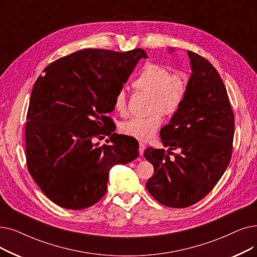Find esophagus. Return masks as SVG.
<instances>
[{
  "label": "esophagus",
  "mask_w": 257,
  "mask_h": 257,
  "mask_svg": "<svg viewBox=\"0 0 257 257\" xmlns=\"http://www.w3.org/2000/svg\"><path fill=\"white\" fill-rule=\"evenodd\" d=\"M145 149H146V145L143 144V143H140V147H139V152H140V155H143L144 154V151Z\"/></svg>",
  "instance_id": "34e87169"
}]
</instances>
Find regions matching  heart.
<instances>
[{
  "mask_svg": "<svg viewBox=\"0 0 257 257\" xmlns=\"http://www.w3.org/2000/svg\"><path fill=\"white\" fill-rule=\"evenodd\" d=\"M132 85L137 90L150 94L151 114L147 117H132L122 122L120 129L126 136L148 142L155 137L162 125L160 113L172 116L182 107L188 90V79L182 72L171 73L162 65L147 63L143 66ZM113 106L118 113H126L127 99L124 89L116 92Z\"/></svg>",
  "mask_w": 257,
  "mask_h": 257,
  "instance_id": "b5f03b06",
  "label": "heart"
}]
</instances>
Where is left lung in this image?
Wrapping results in <instances>:
<instances>
[{
	"label": "left lung",
	"mask_w": 257,
	"mask_h": 257,
	"mask_svg": "<svg viewBox=\"0 0 257 257\" xmlns=\"http://www.w3.org/2000/svg\"><path fill=\"white\" fill-rule=\"evenodd\" d=\"M188 57L192 73L184 103L160 132L168 150L144 152L154 168L147 190L171 208L192 206L213 189L230 163L234 137V114L217 70L192 51Z\"/></svg>",
	"instance_id": "obj_1"
}]
</instances>
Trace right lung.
<instances>
[{
  "label": "right lung",
  "instance_id": "1",
  "mask_svg": "<svg viewBox=\"0 0 257 257\" xmlns=\"http://www.w3.org/2000/svg\"><path fill=\"white\" fill-rule=\"evenodd\" d=\"M143 49H84L44 69L33 86L25 127L29 173L50 200L65 209L93 206L107 191L109 171L139 156V145L113 133L107 116ZM110 135V145L96 138ZM108 142V140H106Z\"/></svg>",
  "mask_w": 257,
  "mask_h": 257
}]
</instances>
